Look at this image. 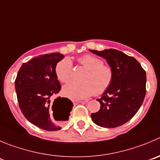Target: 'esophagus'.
I'll list each match as a JSON object with an SVG mask.
<instances>
[{"mask_svg":"<svg viewBox=\"0 0 160 160\" xmlns=\"http://www.w3.org/2000/svg\"><path fill=\"white\" fill-rule=\"evenodd\" d=\"M76 102H78V103H82V102H87L88 100H75Z\"/></svg>","mask_w":160,"mask_h":160,"instance_id":"1","label":"esophagus"}]
</instances>
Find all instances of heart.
<instances>
[{"label": "heart", "instance_id": "obj_1", "mask_svg": "<svg viewBox=\"0 0 160 160\" xmlns=\"http://www.w3.org/2000/svg\"><path fill=\"white\" fill-rule=\"evenodd\" d=\"M78 62L89 71L84 79V84L69 83L63 88L65 96L74 99H86L96 93L101 95L112 86L114 71L108 65H104L100 58L86 54L78 59ZM72 63L68 58L60 60L55 68V74L59 81L66 83L70 81Z\"/></svg>", "mask_w": 160, "mask_h": 160}]
</instances>
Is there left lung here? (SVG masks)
Here are the masks:
<instances>
[{
  "label": "left lung",
  "mask_w": 160,
  "mask_h": 160,
  "mask_svg": "<svg viewBox=\"0 0 160 160\" xmlns=\"http://www.w3.org/2000/svg\"><path fill=\"white\" fill-rule=\"evenodd\" d=\"M107 60L114 71L111 87L97 99L100 108L91 114L92 122L104 128H115L130 121L141 108L146 93V73L139 62L118 50L90 49Z\"/></svg>",
  "instance_id": "obj_1"
}]
</instances>
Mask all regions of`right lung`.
I'll return each instance as SVG.
<instances>
[{
    "mask_svg": "<svg viewBox=\"0 0 160 160\" xmlns=\"http://www.w3.org/2000/svg\"><path fill=\"white\" fill-rule=\"evenodd\" d=\"M63 58V55L60 52L40 55L32 58L22 63L15 81L17 100L22 113L30 122L47 131L61 129L52 120L51 107L53 113L54 110L57 111V118L62 121L68 120L73 107L72 102L65 97H58L52 104L51 102L52 96L57 94L61 89V85L55 74V68Z\"/></svg>",
    "mask_w": 160,
    "mask_h": 160,
    "instance_id": "right-lung-1",
    "label": "right lung"
}]
</instances>
